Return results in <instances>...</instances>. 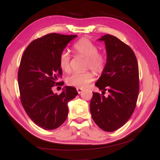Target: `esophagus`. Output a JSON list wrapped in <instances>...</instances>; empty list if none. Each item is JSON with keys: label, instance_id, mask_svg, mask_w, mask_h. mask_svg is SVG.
Returning a JSON list of instances; mask_svg holds the SVG:
<instances>
[{"label": "esophagus", "instance_id": "esophagus-1", "mask_svg": "<svg viewBox=\"0 0 160 160\" xmlns=\"http://www.w3.org/2000/svg\"><path fill=\"white\" fill-rule=\"evenodd\" d=\"M83 89H82V88H77V92H78V93L79 94H80V93H81V92L82 91H83Z\"/></svg>", "mask_w": 160, "mask_h": 160}]
</instances>
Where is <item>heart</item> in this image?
I'll list each match as a JSON object with an SVG mask.
<instances>
[{
	"label": "heart",
	"mask_w": 160,
	"mask_h": 160,
	"mask_svg": "<svg viewBox=\"0 0 160 160\" xmlns=\"http://www.w3.org/2000/svg\"><path fill=\"white\" fill-rule=\"evenodd\" d=\"M74 51L79 55L87 57L86 68H91L97 72H103L106 65L105 55L98 52V47L88 38H81L73 45ZM70 56L67 51H62L59 58V67L61 70L69 72L71 70ZM94 73L91 71L82 72H74L66 79L69 86L84 88L94 79Z\"/></svg>",
	"instance_id": "obj_1"
}]
</instances>
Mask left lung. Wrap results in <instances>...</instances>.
<instances>
[{
  "label": "left lung",
  "instance_id": "1",
  "mask_svg": "<svg viewBox=\"0 0 160 160\" xmlns=\"http://www.w3.org/2000/svg\"><path fill=\"white\" fill-rule=\"evenodd\" d=\"M107 52L105 67L95 86L108 91V98L93 93L90 111L95 123L103 131L111 132L122 128L132 115L139 94V69L133 50L116 37L105 35Z\"/></svg>",
  "mask_w": 160,
  "mask_h": 160
}]
</instances>
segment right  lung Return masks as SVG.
I'll return each mask as SVG.
<instances>
[{"instance_id": "1", "label": "right lung", "mask_w": 160, "mask_h": 160, "mask_svg": "<svg viewBox=\"0 0 160 160\" xmlns=\"http://www.w3.org/2000/svg\"><path fill=\"white\" fill-rule=\"evenodd\" d=\"M77 37L48 34L32 41L21 57L18 72L21 103L32 122L45 130L57 129L65 122L69 112L67 103L78 95L70 86H65L59 95L52 91L60 83L56 81L62 75L60 54Z\"/></svg>"}]
</instances>
